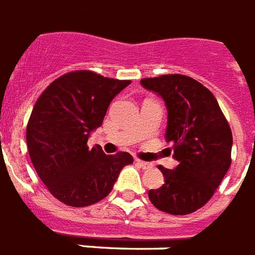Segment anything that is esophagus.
I'll list each match as a JSON object with an SVG mask.
<instances>
[{
    "label": "esophagus",
    "mask_w": 255,
    "mask_h": 255,
    "mask_svg": "<svg viewBox=\"0 0 255 255\" xmlns=\"http://www.w3.org/2000/svg\"><path fill=\"white\" fill-rule=\"evenodd\" d=\"M136 163L142 167L143 170H150V169L152 167L151 162H144V161H140V159H136Z\"/></svg>",
    "instance_id": "1"
}]
</instances>
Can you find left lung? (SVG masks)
<instances>
[{
	"mask_svg": "<svg viewBox=\"0 0 255 255\" xmlns=\"http://www.w3.org/2000/svg\"><path fill=\"white\" fill-rule=\"evenodd\" d=\"M140 84L165 101L166 140L178 162L174 170L158 166L165 182L148 190V199L166 214H192L208 203L231 165V128L211 90L188 75L143 78Z\"/></svg>",
	"mask_w": 255,
	"mask_h": 255,
	"instance_id": "8db88e82",
	"label": "left lung"
}]
</instances>
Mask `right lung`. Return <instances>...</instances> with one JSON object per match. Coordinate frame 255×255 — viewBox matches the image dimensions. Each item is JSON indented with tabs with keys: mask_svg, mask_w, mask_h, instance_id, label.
Segmentation results:
<instances>
[{
	"mask_svg": "<svg viewBox=\"0 0 255 255\" xmlns=\"http://www.w3.org/2000/svg\"><path fill=\"white\" fill-rule=\"evenodd\" d=\"M129 84L77 70L52 81L37 99L27 126L28 152L43 184L63 204L99 203L133 162L128 152L107 155L99 146L88 147L111 101Z\"/></svg>",
	"mask_w": 255,
	"mask_h": 255,
	"instance_id": "1",
	"label": "right lung"
}]
</instances>
